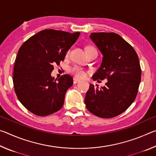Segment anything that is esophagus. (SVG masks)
<instances>
[{
	"instance_id": "obj_1",
	"label": "esophagus",
	"mask_w": 156,
	"mask_h": 156,
	"mask_svg": "<svg viewBox=\"0 0 156 156\" xmlns=\"http://www.w3.org/2000/svg\"><path fill=\"white\" fill-rule=\"evenodd\" d=\"M73 84H76V83H78V82H80V80H78V79L74 78L73 80Z\"/></svg>"
}]
</instances>
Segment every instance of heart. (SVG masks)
Returning a JSON list of instances; mask_svg holds the SVG:
<instances>
[{
    "mask_svg": "<svg viewBox=\"0 0 156 156\" xmlns=\"http://www.w3.org/2000/svg\"><path fill=\"white\" fill-rule=\"evenodd\" d=\"M91 50H96V49L92 46H88L86 47L87 53L90 51ZM68 53L69 51H67V54ZM69 72L71 74L75 76L77 78H83L84 77V75H85V71H84V69L82 67H80V66L76 65H73L72 67H69Z\"/></svg>",
    "mask_w": 156,
    "mask_h": 156,
    "instance_id": "1",
    "label": "heart"
}]
</instances>
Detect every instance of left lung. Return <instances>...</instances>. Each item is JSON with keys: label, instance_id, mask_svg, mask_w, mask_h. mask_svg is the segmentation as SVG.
<instances>
[{"label": "left lung", "instance_id": "1", "mask_svg": "<svg viewBox=\"0 0 156 156\" xmlns=\"http://www.w3.org/2000/svg\"><path fill=\"white\" fill-rule=\"evenodd\" d=\"M90 38L103 55L94 80L107 79L105 86L89 85L84 102L89 112L102 118L121 114L135 100L141 68L135 49L114 32L91 33Z\"/></svg>", "mask_w": 156, "mask_h": 156}]
</instances>
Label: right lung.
I'll return each mask as SVG.
<instances>
[{
	"mask_svg": "<svg viewBox=\"0 0 156 156\" xmlns=\"http://www.w3.org/2000/svg\"><path fill=\"white\" fill-rule=\"evenodd\" d=\"M80 32L55 30L39 31L26 41L16 58L13 83L18 99L26 109L38 116H47L63 106L65 95L73 84L72 76L58 80L51 76L54 65H60Z\"/></svg>",
	"mask_w": 156,
	"mask_h": 156,
	"instance_id": "add662e5",
	"label": "right lung"
}]
</instances>
